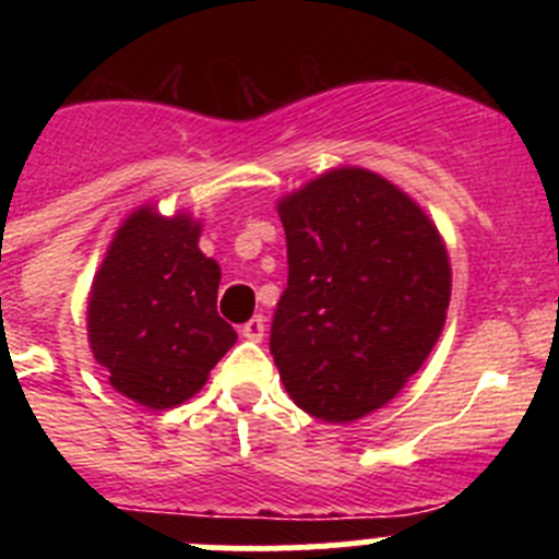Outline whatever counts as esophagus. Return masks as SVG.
<instances>
[{
    "instance_id": "obj_1",
    "label": "esophagus",
    "mask_w": 559,
    "mask_h": 559,
    "mask_svg": "<svg viewBox=\"0 0 559 559\" xmlns=\"http://www.w3.org/2000/svg\"><path fill=\"white\" fill-rule=\"evenodd\" d=\"M240 335L249 341H260L265 335V319L263 316H254V319H249V322L240 328Z\"/></svg>"
}]
</instances>
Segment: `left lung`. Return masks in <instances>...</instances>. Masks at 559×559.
Here are the masks:
<instances>
[{
    "label": "left lung",
    "mask_w": 559,
    "mask_h": 559,
    "mask_svg": "<svg viewBox=\"0 0 559 559\" xmlns=\"http://www.w3.org/2000/svg\"><path fill=\"white\" fill-rule=\"evenodd\" d=\"M288 288L271 355L296 406L367 417L431 355L451 305V257L426 210L367 167H333L276 201Z\"/></svg>",
    "instance_id": "left-lung-1"
}]
</instances>
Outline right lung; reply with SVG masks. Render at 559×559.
<instances>
[{
	"instance_id": "right-lung-1",
	"label": "right lung",
	"mask_w": 559,
	"mask_h": 559,
	"mask_svg": "<svg viewBox=\"0 0 559 559\" xmlns=\"http://www.w3.org/2000/svg\"><path fill=\"white\" fill-rule=\"evenodd\" d=\"M201 221L142 204L114 231L92 280L86 330L108 383L162 412L199 394L237 333L215 310L221 265L199 249Z\"/></svg>"
}]
</instances>
